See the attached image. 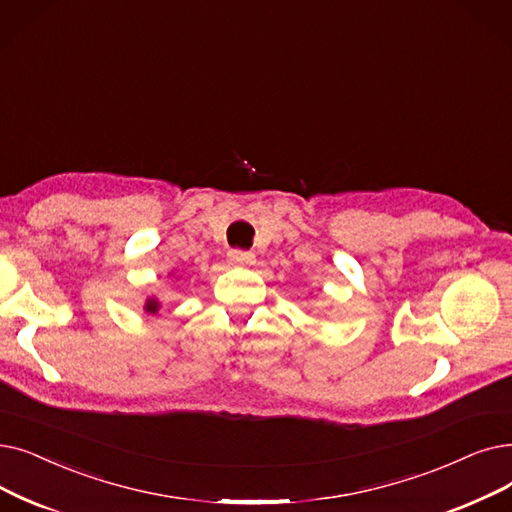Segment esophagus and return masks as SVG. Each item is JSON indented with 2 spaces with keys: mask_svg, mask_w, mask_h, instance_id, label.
<instances>
[{
  "mask_svg": "<svg viewBox=\"0 0 512 512\" xmlns=\"http://www.w3.org/2000/svg\"><path fill=\"white\" fill-rule=\"evenodd\" d=\"M228 259L232 265H249L255 261V255L249 251H240V249H232L228 251Z\"/></svg>",
  "mask_w": 512,
  "mask_h": 512,
  "instance_id": "1",
  "label": "esophagus"
}]
</instances>
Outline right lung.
<instances>
[{
  "label": "right lung",
  "instance_id": "1",
  "mask_svg": "<svg viewBox=\"0 0 512 512\" xmlns=\"http://www.w3.org/2000/svg\"><path fill=\"white\" fill-rule=\"evenodd\" d=\"M146 311H148V314H157V311H159V303L154 301V299H150V301L146 303Z\"/></svg>",
  "mask_w": 512,
  "mask_h": 512
}]
</instances>
